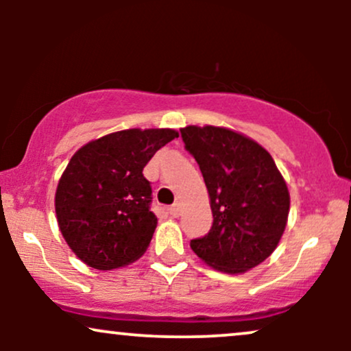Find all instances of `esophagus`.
I'll return each mask as SVG.
<instances>
[{
  "instance_id": "34e87169",
  "label": "esophagus",
  "mask_w": 351,
  "mask_h": 351,
  "mask_svg": "<svg viewBox=\"0 0 351 351\" xmlns=\"http://www.w3.org/2000/svg\"><path fill=\"white\" fill-rule=\"evenodd\" d=\"M180 211H181V208H180V203H175V204H171V206L168 208V213H170V215H171L173 217H178V216H180Z\"/></svg>"
}]
</instances>
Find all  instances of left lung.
Returning a JSON list of instances; mask_svg holds the SVG:
<instances>
[{
	"label": "left lung",
	"instance_id": "8db88e82",
	"mask_svg": "<svg viewBox=\"0 0 351 351\" xmlns=\"http://www.w3.org/2000/svg\"><path fill=\"white\" fill-rule=\"evenodd\" d=\"M206 183L213 226L189 245L209 267L243 274L274 252L287 224L291 196L271 153L223 127L181 128Z\"/></svg>",
	"mask_w": 351,
	"mask_h": 351
}]
</instances>
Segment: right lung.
<instances>
[{"instance_id": "1", "label": "right lung", "mask_w": 351, "mask_h": 351, "mask_svg": "<svg viewBox=\"0 0 351 351\" xmlns=\"http://www.w3.org/2000/svg\"><path fill=\"white\" fill-rule=\"evenodd\" d=\"M173 138L171 128H128L74 153L56 189V216L82 263L112 271L143 256L156 228L143 168Z\"/></svg>"}]
</instances>
